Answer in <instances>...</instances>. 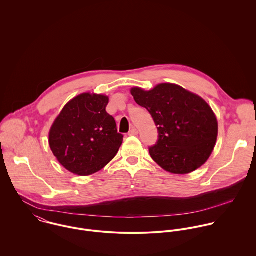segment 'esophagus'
I'll return each mask as SVG.
<instances>
[{
	"label": "esophagus",
	"instance_id": "34e87169",
	"mask_svg": "<svg viewBox=\"0 0 256 256\" xmlns=\"http://www.w3.org/2000/svg\"><path fill=\"white\" fill-rule=\"evenodd\" d=\"M139 134V131L136 128H133L129 131V136H137Z\"/></svg>",
	"mask_w": 256,
	"mask_h": 256
}]
</instances>
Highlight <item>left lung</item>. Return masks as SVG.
<instances>
[{"label": "left lung", "instance_id": "1", "mask_svg": "<svg viewBox=\"0 0 256 256\" xmlns=\"http://www.w3.org/2000/svg\"><path fill=\"white\" fill-rule=\"evenodd\" d=\"M130 92L158 126V140L148 150L162 168L187 174L208 160L217 142L218 120L201 96L170 82L150 90L135 86Z\"/></svg>", "mask_w": 256, "mask_h": 256}]
</instances>
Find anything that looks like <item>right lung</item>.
I'll list each match as a JSON object with an SVG mask.
<instances>
[{
    "mask_svg": "<svg viewBox=\"0 0 256 256\" xmlns=\"http://www.w3.org/2000/svg\"><path fill=\"white\" fill-rule=\"evenodd\" d=\"M110 98L84 92L61 110L49 131V146L57 160L80 176L102 170L123 142L114 118L106 112Z\"/></svg>",
    "mask_w": 256,
    "mask_h": 256,
    "instance_id": "1",
    "label": "right lung"
}]
</instances>
